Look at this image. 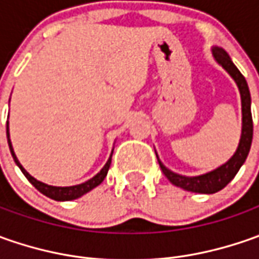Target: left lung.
<instances>
[{"label":"left lung","mask_w":259,"mask_h":259,"mask_svg":"<svg viewBox=\"0 0 259 259\" xmlns=\"http://www.w3.org/2000/svg\"><path fill=\"white\" fill-rule=\"evenodd\" d=\"M212 55H213L216 63L222 66L225 70L228 72V75L234 79L238 89H239V95H241L242 131H241V140H239L236 151L225 164L219 165L218 168H214L212 171H207V173L200 174V176H183V174L174 173L161 163V160L158 158V155L155 153L158 164L161 167V171L170 180V183L177 186V187H182L187 192L203 194H212L222 190L225 186L236 176L239 168L245 163L248 153H249L251 143H252V128H254L252 115H251V94H249V88H248L245 77L238 70V67L234 65V62L231 60L229 55L225 52L222 47L213 46L212 47Z\"/></svg>","instance_id":"8db88e82"}]
</instances>
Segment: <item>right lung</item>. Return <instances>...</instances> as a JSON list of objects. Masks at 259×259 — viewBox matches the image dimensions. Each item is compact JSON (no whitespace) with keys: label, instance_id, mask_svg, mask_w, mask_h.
Wrapping results in <instances>:
<instances>
[{"label":"right lung","instance_id":"1","mask_svg":"<svg viewBox=\"0 0 259 259\" xmlns=\"http://www.w3.org/2000/svg\"><path fill=\"white\" fill-rule=\"evenodd\" d=\"M7 140H8L10 151H11V155H13V158H14L15 164L20 167V170H21L23 174L27 177V180L33 184L40 193H43L45 196L50 197V199H53V200H57V202L75 200V199L80 197V196H83V194H86L88 192H91V190L95 189L96 186H99V184L102 183V182H104V179L106 177V174H108L109 165H111V160H112V153H114V150H112V153H111V155H109V158H108L106 164L101 168V171H99L98 174H95L92 179H89V180L85 182V183L75 184V186H50V184H46L43 183V182H40V180L34 179V177H33V176L28 173L24 167L21 165V163L18 161V158H17V155H15L14 153V148H13V144H11V140H10V126H8V121H7Z\"/></svg>","mask_w":259,"mask_h":259}]
</instances>
